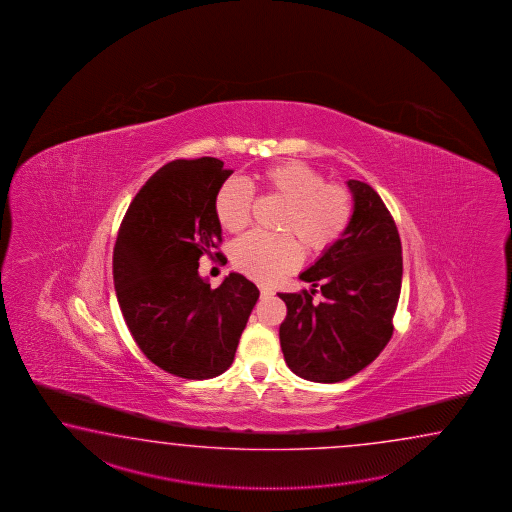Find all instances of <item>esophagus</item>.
<instances>
[{"label":"esophagus","instance_id":"esophagus-1","mask_svg":"<svg viewBox=\"0 0 512 512\" xmlns=\"http://www.w3.org/2000/svg\"><path fill=\"white\" fill-rule=\"evenodd\" d=\"M260 294L261 298H269V296H272V294H274V291H272V289H269V287H260Z\"/></svg>","mask_w":512,"mask_h":512}]
</instances>
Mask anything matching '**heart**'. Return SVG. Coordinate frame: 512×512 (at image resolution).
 I'll list each match as a JSON object with an SVG mask.
<instances>
[{"mask_svg": "<svg viewBox=\"0 0 512 512\" xmlns=\"http://www.w3.org/2000/svg\"><path fill=\"white\" fill-rule=\"evenodd\" d=\"M260 183L285 203L278 230L289 234H247L232 245L230 260L252 280L274 282L302 263V247L294 236L315 254L327 251L344 236L353 216V197L344 186L327 185L326 175L296 159L267 166ZM252 203L251 186L238 177L227 179L214 199L221 227L234 234L247 229Z\"/></svg>", "mask_w": 512, "mask_h": 512, "instance_id": "1", "label": "heart"}]
</instances>
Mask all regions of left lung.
Instances as JSON below:
<instances>
[{"label": "left lung", "instance_id": "8db88e82", "mask_svg": "<svg viewBox=\"0 0 512 512\" xmlns=\"http://www.w3.org/2000/svg\"><path fill=\"white\" fill-rule=\"evenodd\" d=\"M353 216L344 236L300 274L311 291L280 293L283 359L305 381H346L379 357L393 335L403 249L390 210L370 185L349 179ZM325 298L312 302L315 287Z\"/></svg>", "mask_w": 512, "mask_h": 512}]
</instances>
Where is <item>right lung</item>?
Wrapping results in <instances>:
<instances>
[{
	"mask_svg": "<svg viewBox=\"0 0 512 512\" xmlns=\"http://www.w3.org/2000/svg\"><path fill=\"white\" fill-rule=\"evenodd\" d=\"M230 174L216 157L164 164L133 197L113 249L131 337L155 366L190 381L229 370L260 296L238 272L210 289L197 271L221 241L214 199Z\"/></svg>",
	"mask_w": 512,
	"mask_h": 512,
	"instance_id": "obj_1",
	"label": "right lung"
}]
</instances>
